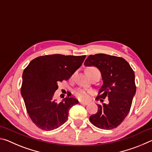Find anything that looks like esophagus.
Returning a JSON list of instances; mask_svg holds the SVG:
<instances>
[{
  "instance_id": "obj_1",
  "label": "esophagus",
  "mask_w": 152,
  "mask_h": 152,
  "mask_svg": "<svg viewBox=\"0 0 152 152\" xmlns=\"http://www.w3.org/2000/svg\"><path fill=\"white\" fill-rule=\"evenodd\" d=\"M80 104H81L82 105H87L88 103L87 102H82V101H80Z\"/></svg>"
}]
</instances>
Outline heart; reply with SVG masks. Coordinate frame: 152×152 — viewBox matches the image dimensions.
I'll list each match as a JSON object with an SVG mask.
<instances>
[{"label": "heart", "mask_w": 152, "mask_h": 152, "mask_svg": "<svg viewBox=\"0 0 152 152\" xmlns=\"http://www.w3.org/2000/svg\"><path fill=\"white\" fill-rule=\"evenodd\" d=\"M86 74H88L89 73L92 72L93 71H99L97 68H94V67H89L88 68L86 69ZM91 93V92L88 90L82 89V88H78L76 91L74 92V94L77 99L80 101H86L88 99L89 95Z\"/></svg>", "instance_id": "b5f03b06"}]
</instances>
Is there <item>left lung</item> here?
Segmentation results:
<instances>
[{"mask_svg": "<svg viewBox=\"0 0 152 152\" xmlns=\"http://www.w3.org/2000/svg\"><path fill=\"white\" fill-rule=\"evenodd\" d=\"M96 66L101 71L103 85L96 99L107 104H98V111L90 117L92 125L102 129L118 127L127 117L136 92L135 74L124 58L98 53L90 55L84 64Z\"/></svg>", "mask_w": 152, "mask_h": 152, "instance_id": "1", "label": "left lung"}]
</instances>
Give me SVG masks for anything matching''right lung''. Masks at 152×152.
<instances>
[{"mask_svg":"<svg viewBox=\"0 0 152 152\" xmlns=\"http://www.w3.org/2000/svg\"><path fill=\"white\" fill-rule=\"evenodd\" d=\"M86 56L53 54L31 61L23 73L20 93L28 115L37 127L51 131L65 123L70 108L78 103L72 97L56 102L53 94L58 83L68 80L83 63Z\"/></svg>","mask_w":152,"mask_h":152,"instance_id":"add662e5","label":"right lung"}]
</instances>
